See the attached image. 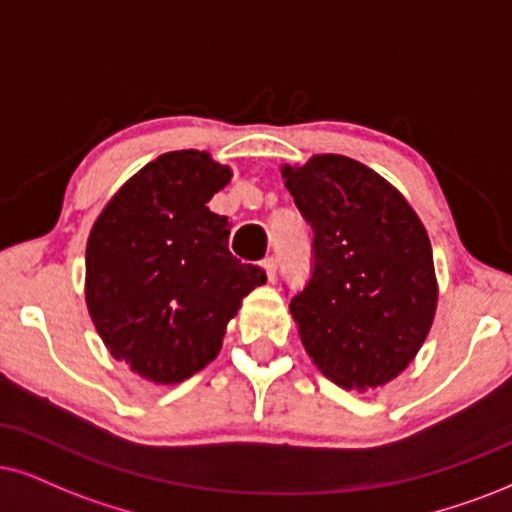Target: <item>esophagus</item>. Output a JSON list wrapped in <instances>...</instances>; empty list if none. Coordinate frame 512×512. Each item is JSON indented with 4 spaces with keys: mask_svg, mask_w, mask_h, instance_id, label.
Here are the masks:
<instances>
[{
    "mask_svg": "<svg viewBox=\"0 0 512 512\" xmlns=\"http://www.w3.org/2000/svg\"><path fill=\"white\" fill-rule=\"evenodd\" d=\"M262 269H264V274H267L269 281H274V278H276V260H274V257H267V260L262 262Z\"/></svg>",
    "mask_w": 512,
    "mask_h": 512,
    "instance_id": "obj_1",
    "label": "esophagus"
}]
</instances>
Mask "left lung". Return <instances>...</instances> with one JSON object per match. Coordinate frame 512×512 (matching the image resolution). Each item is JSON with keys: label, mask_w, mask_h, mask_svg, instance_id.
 Here are the masks:
<instances>
[{"label": "left lung", "mask_w": 512, "mask_h": 512, "mask_svg": "<svg viewBox=\"0 0 512 512\" xmlns=\"http://www.w3.org/2000/svg\"><path fill=\"white\" fill-rule=\"evenodd\" d=\"M281 174L314 231L312 278L290 300L304 349L345 390L390 383L435 319L428 231L390 181L347 155H312Z\"/></svg>", "instance_id": "8db88e82"}]
</instances>
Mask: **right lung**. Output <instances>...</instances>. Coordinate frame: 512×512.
Listing matches in <instances>:
<instances>
[{"label": "right lung", "instance_id": "1", "mask_svg": "<svg viewBox=\"0 0 512 512\" xmlns=\"http://www.w3.org/2000/svg\"><path fill=\"white\" fill-rule=\"evenodd\" d=\"M231 177L205 151L163 153L120 186L89 231V316L108 352L155 385L208 366L243 297L267 281L231 255L229 219L208 208Z\"/></svg>", "mask_w": 512, "mask_h": 512}]
</instances>
